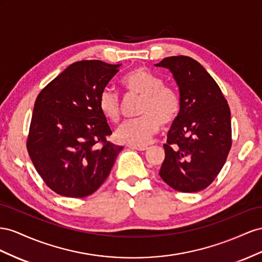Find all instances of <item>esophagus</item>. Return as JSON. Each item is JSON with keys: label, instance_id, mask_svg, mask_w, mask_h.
Returning a JSON list of instances; mask_svg holds the SVG:
<instances>
[{"label": "esophagus", "instance_id": "esophagus-1", "mask_svg": "<svg viewBox=\"0 0 262 262\" xmlns=\"http://www.w3.org/2000/svg\"><path fill=\"white\" fill-rule=\"evenodd\" d=\"M129 148L132 149H136V150H139V151H145L148 149L147 146H129Z\"/></svg>", "mask_w": 262, "mask_h": 262}]
</instances>
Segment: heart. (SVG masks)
<instances>
[{
	"instance_id": "heart-1",
	"label": "heart",
	"mask_w": 262,
	"mask_h": 262,
	"mask_svg": "<svg viewBox=\"0 0 262 262\" xmlns=\"http://www.w3.org/2000/svg\"><path fill=\"white\" fill-rule=\"evenodd\" d=\"M121 85L129 95L143 99L136 121L122 124L115 132L118 143L129 146H144L159 132L160 126L172 123L180 111V95L171 85L163 84L161 78L145 68L128 72ZM99 107L103 116L111 123L121 118L119 99L112 90H103L99 98Z\"/></svg>"
}]
</instances>
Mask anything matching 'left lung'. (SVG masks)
Listing matches in <instances>:
<instances>
[{"label": "left lung", "instance_id": "obj_1", "mask_svg": "<svg viewBox=\"0 0 262 262\" xmlns=\"http://www.w3.org/2000/svg\"><path fill=\"white\" fill-rule=\"evenodd\" d=\"M155 66L173 74L181 101L163 145L159 174L177 191L204 190L220 173L231 147L227 101L204 67L190 57H167Z\"/></svg>", "mask_w": 262, "mask_h": 262}]
</instances>
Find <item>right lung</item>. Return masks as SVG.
Listing matches in <instances>:
<instances>
[{
  "label": "right lung",
  "instance_id": "obj_1",
  "mask_svg": "<svg viewBox=\"0 0 262 262\" xmlns=\"http://www.w3.org/2000/svg\"><path fill=\"white\" fill-rule=\"evenodd\" d=\"M121 64L82 60L70 64L38 94L27 138L37 172L52 191L84 198L108 177L122 146L99 107L100 94Z\"/></svg>",
  "mask_w": 262,
  "mask_h": 262
}]
</instances>
